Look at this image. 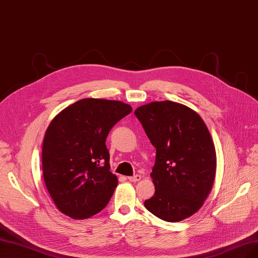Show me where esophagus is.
I'll return each instance as SVG.
<instances>
[{
  "label": "esophagus",
  "mask_w": 258,
  "mask_h": 258,
  "mask_svg": "<svg viewBox=\"0 0 258 258\" xmlns=\"http://www.w3.org/2000/svg\"><path fill=\"white\" fill-rule=\"evenodd\" d=\"M141 179H142V177L140 176V174H135V176H132V177H128V180L130 182H138Z\"/></svg>",
  "instance_id": "esophagus-1"
}]
</instances>
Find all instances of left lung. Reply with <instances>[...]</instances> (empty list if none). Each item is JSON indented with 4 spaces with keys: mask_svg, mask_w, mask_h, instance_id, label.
I'll use <instances>...</instances> for the list:
<instances>
[{
    "mask_svg": "<svg viewBox=\"0 0 258 258\" xmlns=\"http://www.w3.org/2000/svg\"><path fill=\"white\" fill-rule=\"evenodd\" d=\"M135 114L157 151L150 174L156 191L144 205L167 222L188 218L215 180L216 151L207 125L194 110L170 100L144 105Z\"/></svg>",
    "mask_w": 258,
    "mask_h": 258,
    "instance_id": "8db88e82",
    "label": "left lung"
}]
</instances>
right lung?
I'll return each instance as SVG.
<instances>
[{
  "label": "right lung",
  "mask_w": 258,
  "mask_h": 258,
  "mask_svg": "<svg viewBox=\"0 0 258 258\" xmlns=\"http://www.w3.org/2000/svg\"><path fill=\"white\" fill-rule=\"evenodd\" d=\"M132 108L117 100L85 98L61 111L45 132L42 168L57 209L86 219L106 208L117 186L106 139Z\"/></svg>",
  "instance_id": "obj_1"
}]
</instances>
